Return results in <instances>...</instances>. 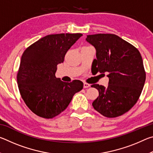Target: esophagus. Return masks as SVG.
I'll return each mask as SVG.
<instances>
[{"instance_id":"1","label":"esophagus","mask_w":153,"mask_h":153,"mask_svg":"<svg viewBox=\"0 0 153 153\" xmlns=\"http://www.w3.org/2000/svg\"><path fill=\"white\" fill-rule=\"evenodd\" d=\"M90 86V84H88V83H86V82L84 83V88H88Z\"/></svg>"}]
</instances>
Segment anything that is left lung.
Segmentation results:
<instances>
[{
    "label": "left lung",
    "instance_id": "1",
    "mask_svg": "<svg viewBox=\"0 0 153 153\" xmlns=\"http://www.w3.org/2000/svg\"><path fill=\"white\" fill-rule=\"evenodd\" d=\"M86 40L97 51L92 66L96 74H107V87L93 84L99 96L92 102L96 111L107 117H116L130 110L143 89L146 73L138 49L111 33L88 35Z\"/></svg>",
    "mask_w": 153,
    "mask_h": 153
}]
</instances>
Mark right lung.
Masks as SVG:
<instances>
[{
    "mask_svg": "<svg viewBox=\"0 0 153 153\" xmlns=\"http://www.w3.org/2000/svg\"><path fill=\"white\" fill-rule=\"evenodd\" d=\"M82 33H58L40 38L25 49L21 59L17 80L27 107L39 117L51 119L68 107L83 82H64L56 78V66Z\"/></svg>",
    "mask_w": 153,
    "mask_h": 153,
    "instance_id": "add662e5",
    "label": "right lung"
}]
</instances>
